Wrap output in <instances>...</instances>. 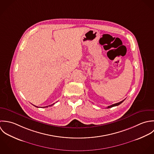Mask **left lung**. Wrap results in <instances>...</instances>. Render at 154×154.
<instances>
[{"instance_id": "8db88e82", "label": "left lung", "mask_w": 154, "mask_h": 154, "mask_svg": "<svg viewBox=\"0 0 154 154\" xmlns=\"http://www.w3.org/2000/svg\"><path fill=\"white\" fill-rule=\"evenodd\" d=\"M124 100H125V99H124L123 100L121 101V102H118V103H114V104H113V105H110V106H108L107 107V108H112V107H113V106H118V105H119L120 104H121Z\"/></svg>"}]
</instances>
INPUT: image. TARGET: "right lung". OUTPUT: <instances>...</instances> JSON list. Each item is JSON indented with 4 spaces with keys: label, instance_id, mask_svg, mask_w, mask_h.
I'll return each instance as SVG.
<instances>
[{
    "label": "right lung",
    "instance_id": "obj_1",
    "mask_svg": "<svg viewBox=\"0 0 154 154\" xmlns=\"http://www.w3.org/2000/svg\"><path fill=\"white\" fill-rule=\"evenodd\" d=\"M54 104H52V105H54ZM52 105H49V106H52ZM34 106H35V105H34ZM35 106V107H37V108H38V106ZM48 106H44L43 108H45V107H48Z\"/></svg>",
    "mask_w": 154,
    "mask_h": 154
}]
</instances>
